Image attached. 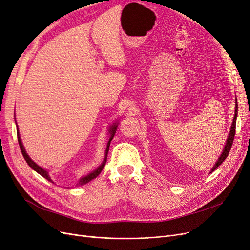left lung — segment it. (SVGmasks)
Listing matches in <instances>:
<instances>
[{
	"mask_svg": "<svg viewBox=\"0 0 250 250\" xmlns=\"http://www.w3.org/2000/svg\"><path fill=\"white\" fill-rule=\"evenodd\" d=\"M237 114H238V103H237V99H236V108H235V117H234V120H233V124H231V127H230V131H229V137H228V142L225 146V150H223L222 154L220 155V157L218 158L217 162L215 163V166L213 167L212 170L211 171H214L215 169H216L221 163L225 161V159L228 157V155L230 151V148H231V145H233V142H234V137H235V132H236V120H237Z\"/></svg>",
	"mask_w": 250,
	"mask_h": 250,
	"instance_id": "obj_1",
	"label": "left lung"
}]
</instances>
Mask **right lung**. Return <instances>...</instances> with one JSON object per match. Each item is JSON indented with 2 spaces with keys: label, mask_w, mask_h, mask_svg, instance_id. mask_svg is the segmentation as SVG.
<instances>
[{
  "label": "right lung",
  "mask_w": 250,
  "mask_h": 250,
  "mask_svg": "<svg viewBox=\"0 0 250 250\" xmlns=\"http://www.w3.org/2000/svg\"><path fill=\"white\" fill-rule=\"evenodd\" d=\"M117 127H118V124H114L113 126L110 127V130H109V133H110V137H109V141H108V143H107V147H106V151H105V158H104V160H103V162H102V165L101 166H99V167L97 168V169H95L94 171H92L91 174H89V175H87L85 177H83V178H82L81 179V181H80V183H81V185H83V184H85V183H88V182H90V181L92 180V179H94V178H96L100 173H101V170H102V168L104 167V166H105V162H106V156H107V152H108V149H109V145H110V142H111V140H113V137H114V135H115V133H116V130H117ZM16 131H17V140H19V144H20V148H21V153H22V156H23V158H24V160L27 161V163L28 165L34 169V170H36L37 173L39 174V175H41L43 178H45V179H47L48 181H51L50 180V178L48 177V173L47 171L45 170V169H43V168H41L39 166H37L35 162H34L30 157H29V155L25 153V151H24V148H23V146H22V143H21V136H20V132H19V128L16 129Z\"/></svg>",
  "instance_id": "right-lung-1"
}]
</instances>
